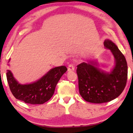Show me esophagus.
Listing matches in <instances>:
<instances>
[{
    "label": "esophagus",
    "mask_w": 133,
    "mask_h": 133,
    "mask_svg": "<svg viewBox=\"0 0 133 133\" xmlns=\"http://www.w3.org/2000/svg\"><path fill=\"white\" fill-rule=\"evenodd\" d=\"M67 70H68V71H74L75 70V66L73 64H70L68 67V69H67Z\"/></svg>",
    "instance_id": "obj_1"
}]
</instances>
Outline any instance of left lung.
Returning <instances> with one entry per match:
<instances>
[{"label":"left lung","mask_w":133,"mask_h":133,"mask_svg":"<svg viewBox=\"0 0 133 133\" xmlns=\"http://www.w3.org/2000/svg\"><path fill=\"white\" fill-rule=\"evenodd\" d=\"M104 46L115 59L110 72L99 69L95 60L83 62L77 66L79 93L87 102L99 104L110 102L120 95L127 83L128 68L124 56L111 40H105Z\"/></svg>","instance_id":"1"}]
</instances>
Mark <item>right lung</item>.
I'll list each match as a JSON object with an SVG mask.
<instances>
[{
	"mask_svg": "<svg viewBox=\"0 0 133 133\" xmlns=\"http://www.w3.org/2000/svg\"><path fill=\"white\" fill-rule=\"evenodd\" d=\"M67 70L64 66L55 67L38 80L26 84L18 82L9 70L6 76L10 91L16 98L29 104H42L53 96L58 82Z\"/></svg>",
	"mask_w": 133,
	"mask_h": 133,
	"instance_id": "right-lung-1",
	"label": "right lung"
}]
</instances>
